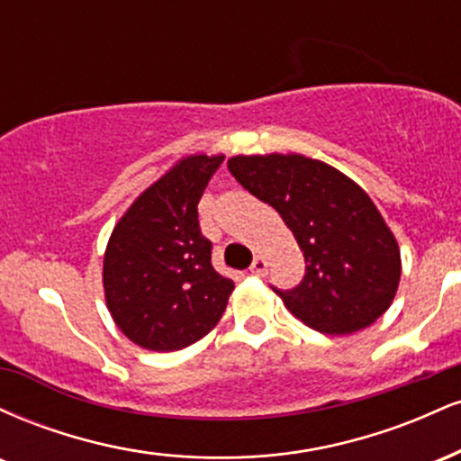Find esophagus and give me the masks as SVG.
<instances>
[{"instance_id": "1", "label": "esophagus", "mask_w": 461, "mask_h": 461, "mask_svg": "<svg viewBox=\"0 0 461 461\" xmlns=\"http://www.w3.org/2000/svg\"><path fill=\"white\" fill-rule=\"evenodd\" d=\"M267 267H268L267 260L258 256L256 260H253V264H251V275H258V277H262V275H267Z\"/></svg>"}]
</instances>
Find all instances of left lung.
<instances>
[{
  "instance_id": "1",
  "label": "left lung",
  "mask_w": 461,
  "mask_h": 461,
  "mask_svg": "<svg viewBox=\"0 0 461 461\" xmlns=\"http://www.w3.org/2000/svg\"><path fill=\"white\" fill-rule=\"evenodd\" d=\"M231 176L273 205L297 238L305 275L275 288L285 308L321 333H353L393 303L401 256L393 231L370 197L330 164L305 156H236Z\"/></svg>"
}]
</instances>
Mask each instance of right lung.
<instances>
[{"label": "right lung", "instance_id": "1", "mask_svg": "<svg viewBox=\"0 0 461 461\" xmlns=\"http://www.w3.org/2000/svg\"><path fill=\"white\" fill-rule=\"evenodd\" d=\"M223 156H190L131 203L104 258L108 310L131 342L179 351L223 316L234 282L212 267L197 205Z\"/></svg>", "mask_w": 461, "mask_h": 461}]
</instances>
